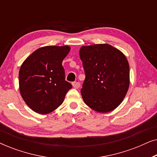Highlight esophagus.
<instances>
[{"label": "esophagus", "mask_w": 157, "mask_h": 157, "mask_svg": "<svg viewBox=\"0 0 157 157\" xmlns=\"http://www.w3.org/2000/svg\"><path fill=\"white\" fill-rule=\"evenodd\" d=\"M72 85L73 87L75 88V89H78L80 87V83L79 82H73Z\"/></svg>", "instance_id": "34e87169"}]
</instances>
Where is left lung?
<instances>
[{
    "instance_id": "8db88e82",
    "label": "left lung",
    "mask_w": 157,
    "mask_h": 157,
    "mask_svg": "<svg viewBox=\"0 0 157 157\" xmlns=\"http://www.w3.org/2000/svg\"><path fill=\"white\" fill-rule=\"evenodd\" d=\"M86 78L81 90L84 103L100 113L121 104L129 86V65L123 53L109 44L82 46L79 51Z\"/></svg>"
}]
</instances>
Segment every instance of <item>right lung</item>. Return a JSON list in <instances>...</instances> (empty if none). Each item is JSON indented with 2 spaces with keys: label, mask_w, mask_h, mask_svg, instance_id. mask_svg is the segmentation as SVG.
<instances>
[{
  "label": "right lung",
  "mask_w": 157,
  "mask_h": 157,
  "mask_svg": "<svg viewBox=\"0 0 157 157\" xmlns=\"http://www.w3.org/2000/svg\"><path fill=\"white\" fill-rule=\"evenodd\" d=\"M70 47L48 46L37 49L23 61L19 71L21 96L32 110L52 112L62 103L72 85L65 80L62 61Z\"/></svg>",
  "instance_id": "add662e5"
}]
</instances>
